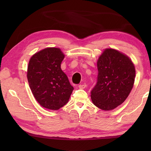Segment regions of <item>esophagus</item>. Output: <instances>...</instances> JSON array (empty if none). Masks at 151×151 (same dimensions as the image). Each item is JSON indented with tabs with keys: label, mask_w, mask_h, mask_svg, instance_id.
I'll return each mask as SVG.
<instances>
[{
	"label": "esophagus",
	"mask_w": 151,
	"mask_h": 151,
	"mask_svg": "<svg viewBox=\"0 0 151 151\" xmlns=\"http://www.w3.org/2000/svg\"><path fill=\"white\" fill-rule=\"evenodd\" d=\"M86 87V83H82V84L78 85V88H79L80 89H84Z\"/></svg>",
	"instance_id": "esophagus-1"
}]
</instances>
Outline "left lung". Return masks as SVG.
I'll return each mask as SVG.
<instances>
[{"instance_id": "obj_1", "label": "left lung", "mask_w": 151, "mask_h": 151, "mask_svg": "<svg viewBox=\"0 0 151 151\" xmlns=\"http://www.w3.org/2000/svg\"><path fill=\"white\" fill-rule=\"evenodd\" d=\"M97 69V82L91 91V101L102 110H111L129 95L135 79V67L127 55L106 49L99 58Z\"/></svg>"}]
</instances>
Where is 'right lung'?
<instances>
[{
	"mask_svg": "<svg viewBox=\"0 0 151 151\" xmlns=\"http://www.w3.org/2000/svg\"><path fill=\"white\" fill-rule=\"evenodd\" d=\"M64 57L59 48L49 47L34 54L28 63L31 91L41 106L49 110H58L65 105L74 89L61 69Z\"/></svg>",
	"mask_w": 151,
	"mask_h": 151,
	"instance_id": "1",
	"label": "right lung"
}]
</instances>
